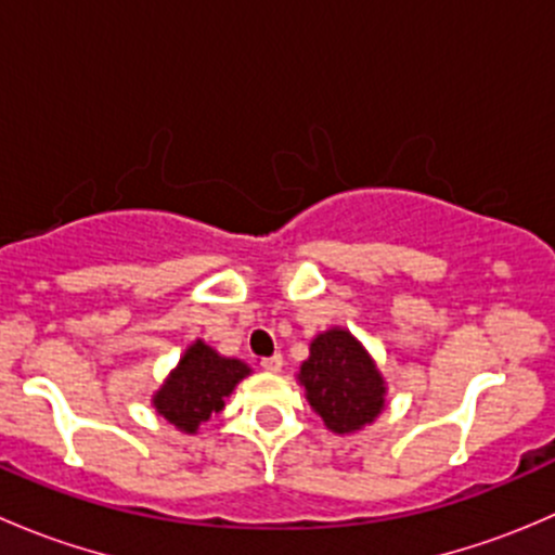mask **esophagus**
Listing matches in <instances>:
<instances>
[{"mask_svg":"<svg viewBox=\"0 0 555 555\" xmlns=\"http://www.w3.org/2000/svg\"><path fill=\"white\" fill-rule=\"evenodd\" d=\"M282 365H284L282 354H273V357H266V360H260V367L268 373H279L282 371Z\"/></svg>","mask_w":555,"mask_h":555,"instance_id":"34e87169","label":"esophagus"}]
</instances>
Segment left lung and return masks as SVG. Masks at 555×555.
<instances>
[{"mask_svg":"<svg viewBox=\"0 0 555 555\" xmlns=\"http://www.w3.org/2000/svg\"><path fill=\"white\" fill-rule=\"evenodd\" d=\"M298 382L306 400L338 435L357 433L386 405V382L365 346L344 327H330L311 340Z\"/></svg>","mask_w":555,"mask_h":555,"instance_id":"left-lung-1","label":"left lung"}]
</instances>
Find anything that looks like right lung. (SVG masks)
<instances>
[{"mask_svg":"<svg viewBox=\"0 0 555 555\" xmlns=\"http://www.w3.org/2000/svg\"><path fill=\"white\" fill-rule=\"evenodd\" d=\"M249 373L246 362L217 354L204 340H195L153 395V405L179 433L195 435L201 424L225 408V397Z\"/></svg>","mask_w":555,"mask_h":555,"instance_id":"1","label":"right lung"}]
</instances>
